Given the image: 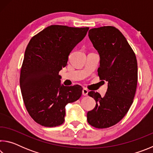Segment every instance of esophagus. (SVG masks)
Returning <instances> with one entry per match:
<instances>
[{"label": "esophagus", "mask_w": 153, "mask_h": 153, "mask_svg": "<svg viewBox=\"0 0 153 153\" xmlns=\"http://www.w3.org/2000/svg\"><path fill=\"white\" fill-rule=\"evenodd\" d=\"M88 93V90L86 88H83L82 90V94L84 96H87Z\"/></svg>", "instance_id": "1"}]
</instances>
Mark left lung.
<instances>
[{
  "mask_svg": "<svg viewBox=\"0 0 153 153\" xmlns=\"http://www.w3.org/2000/svg\"><path fill=\"white\" fill-rule=\"evenodd\" d=\"M88 37L100 56L98 75L107 82L104 97L90 91L94 98V109L87 113V121L97 128H109L128 113L133 102L138 81V64L135 54L120 30L113 26L93 28Z\"/></svg>",
  "mask_w": 153,
  "mask_h": 153,
  "instance_id": "obj_1",
  "label": "left lung"
}]
</instances>
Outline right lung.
Segmentation results:
<instances>
[{"instance_id": "obj_1", "label": "right lung", "mask_w": 153, "mask_h": 153, "mask_svg": "<svg viewBox=\"0 0 153 153\" xmlns=\"http://www.w3.org/2000/svg\"><path fill=\"white\" fill-rule=\"evenodd\" d=\"M88 30L53 25L28 43L21 69L20 88L27 112L40 125H61L65 106L81 97L82 86H65L59 72L67 65L71 52Z\"/></svg>"}]
</instances>
